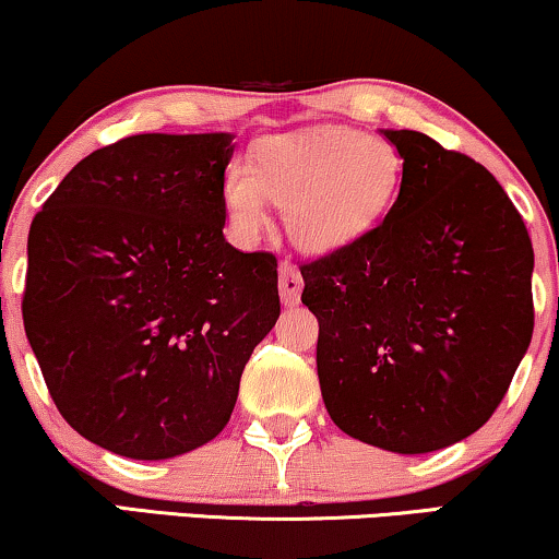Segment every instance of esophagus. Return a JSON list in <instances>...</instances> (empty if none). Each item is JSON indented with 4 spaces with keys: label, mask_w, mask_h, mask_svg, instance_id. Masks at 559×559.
Listing matches in <instances>:
<instances>
[{
    "label": "esophagus",
    "mask_w": 559,
    "mask_h": 559,
    "mask_svg": "<svg viewBox=\"0 0 559 559\" xmlns=\"http://www.w3.org/2000/svg\"><path fill=\"white\" fill-rule=\"evenodd\" d=\"M301 273L299 267H296L294 263H288V260H284L278 267V292H281V301L286 304V307H294V304H299L301 299Z\"/></svg>",
    "instance_id": "obj_1"
}]
</instances>
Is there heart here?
<instances>
[{
	"label": "heart",
	"instance_id": "1",
	"mask_svg": "<svg viewBox=\"0 0 559 559\" xmlns=\"http://www.w3.org/2000/svg\"><path fill=\"white\" fill-rule=\"evenodd\" d=\"M405 159L390 139L324 126L255 146V167L231 159L222 178V203L239 237L267 224V198L284 211L294 247L328 255L356 245L397 203Z\"/></svg>",
	"mask_w": 559,
	"mask_h": 559
}]
</instances>
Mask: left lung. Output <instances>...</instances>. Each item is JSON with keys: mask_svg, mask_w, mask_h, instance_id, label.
Segmentation results:
<instances>
[{"mask_svg": "<svg viewBox=\"0 0 559 559\" xmlns=\"http://www.w3.org/2000/svg\"><path fill=\"white\" fill-rule=\"evenodd\" d=\"M405 159L390 216L301 267L320 322L317 377L358 441L428 454L483 428L534 332V250L483 165L420 131L381 129Z\"/></svg>", "mask_w": 559, "mask_h": 559, "instance_id": "1", "label": "left lung"}]
</instances>
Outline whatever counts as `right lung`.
Returning <instances> with one entry per match:
<instances>
[{"instance_id": "1", "label": "right lung", "mask_w": 559, "mask_h": 559, "mask_svg": "<svg viewBox=\"0 0 559 559\" xmlns=\"http://www.w3.org/2000/svg\"><path fill=\"white\" fill-rule=\"evenodd\" d=\"M235 133H139L92 152L27 235L25 335L76 433L141 462L222 433L281 314L278 263L224 239Z\"/></svg>"}]
</instances>
